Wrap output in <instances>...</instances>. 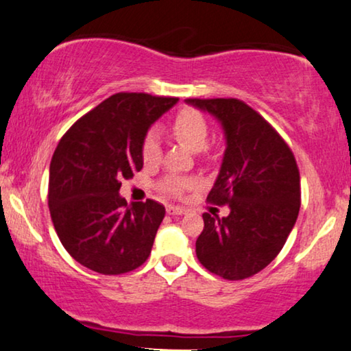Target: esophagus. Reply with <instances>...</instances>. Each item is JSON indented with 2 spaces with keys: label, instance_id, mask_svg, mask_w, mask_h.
<instances>
[{
  "label": "esophagus",
  "instance_id": "1",
  "mask_svg": "<svg viewBox=\"0 0 351 351\" xmlns=\"http://www.w3.org/2000/svg\"><path fill=\"white\" fill-rule=\"evenodd\" d=\"M167 213L171 216H181V215H186V208H182V206L170 205V206H167Z\"/></svg>",
  "mask_w": 351,
  "mask_h": 351
}]
</instances>
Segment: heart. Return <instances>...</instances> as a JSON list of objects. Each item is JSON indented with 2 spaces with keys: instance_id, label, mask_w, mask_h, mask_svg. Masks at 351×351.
Returning <instances> with one entry per match:
<instances>
[{
  "instance_id": "heart-1",
  "label": "heart",
  "mask_w": 351,
  "mask_h": 351,
  "mask_svg": "<svg viewBox=\"0 0 351 351\" xmlns=\"http://www.w3.org/2000/svg\"><path fill=\"white\" fill-rule=\"evenodd\" d=\"M170 132L178 141L189 147L191 151L200 152L208 145L210 125L200 111L184 108L170 121ZM141 159L146 167H156L162 160V143L157 132H147L141 141ZM195 181L192 178L165 176L159 182V189L167 195L180 197L186 191L192 189Z\"/></svg>"
}]
</instances>
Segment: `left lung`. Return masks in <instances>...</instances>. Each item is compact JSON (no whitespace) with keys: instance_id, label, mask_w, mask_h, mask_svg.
<instances>
[{"instance_id":"1","label":"left lung","mask_w":351,"mask_h":351,"mask_svg":"<svg viewBox=\"0 0 351 351\" xmlns=\"http://www.w3.org/2000/svg\"><path fill=\"white\" fill-rule=\"evenodd\" d=\"M221 122L226 151L206 200L229 205L226 218L204 213L195 241L200 264L226 280L253 276L272 263L300 208V178L293 151L278 132L237 98H187Z\"/></svg>"}]
</instances>
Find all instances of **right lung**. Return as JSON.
I'll return each mask as SVG.
<instances>
[{"label": "right lung", "mask_w": 351, "mask_h": 351, "mask_svg": "<svg viewBox=\"0 0 351 351\" xmlns=\"http://www.w3.org/2000/svg\"><path fill=\"white\" fill-rule=\"evenodd\" d=\"M176 101L116 93L62 136L49 170V210L62 245L84 267L121 275L149 258L165 206L154 200L127 205L121 181L143 169V138Z\"/></svg>", "instance_id": "add662e5"}]
</instances>
